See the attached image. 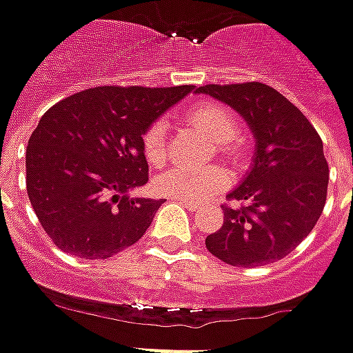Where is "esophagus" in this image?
<instances>
[{
	"mask_svg": "<svg viewBox=\"0 0 353 353\" xmlns=\"http://www.w3.org/2000/svg\"><path fill=\"white\" fill-rule=\"evenodd\" d=\"M176 201H181L185 207H188L189 211H197V209H201V205L199 203H193V201H185V199H176Z\"/></svg>",
	"mask_w": 353,
	"mask_h": 353,
	"instance_id": "1",
	"label": "esophagus"
}]
</instances>
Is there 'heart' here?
I'll return each instance as SVG.
<instances>
[{
  "label": "heart",
  "mask_w": 353,
  "mask_h": 353,
  "mask_svg": "<svg viewBox=\"0 0 353 353\" xmlns=\"http://www.w3.org/2000/svg\"><path fill=\"white\" fill-rule=\"evenodd\" d=\"M185 123L213 140L214 152L228 160H238L244 154V142L236 137L240 130L238 115L219 101H203L185 111ZM142 152L152 165H162L170 156L168 123L156 119L142 132ZM230 172L223 165L207 168H170L156 177L154 188L160 195L174 199H209L230 185Z\"/></svg>",
  "instance_id": "heart-1"
}]
</instances>
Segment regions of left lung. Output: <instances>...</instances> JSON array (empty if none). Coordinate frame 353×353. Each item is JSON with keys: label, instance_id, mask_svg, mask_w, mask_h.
Listing matches in <instances>:
<instances>
[{"label": "left lung", "instance_id": "8db88e82", "mask_svg": "<svg viewBox=\"0 0 353 353\" xmlns=\"http://www.w3.org/2000/svg\"><path fill=\"white\" fill-rule=\"evenodd\" d=\"M234 107L256 137L254 168L221 205L223 226L205 238L228 265L256 268L285 258L309 236L328 193V162L316 128L285 95L261 81L195 90Z\"/></svg>", "mask_w": 353, "mask_h": 353}]
</instances>
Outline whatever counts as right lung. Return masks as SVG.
Masks as SVG:
<instances>
[{
  "label": "right lung",
  "instance_id": "add662e5",
  "mask_svg": "<svg viewBox=\"0 0 353 353\" xmlns=\"http://www.w3.org/2000/svg\"><path fill=\"white\" fill-rule=\"evenodd\" d=\"M193 85H99L52 105L27 144V195L66 254L107 260L139 242L162 201L130 197L148 181L142 132Z\"/></svg>",
  "mask_w": 353,
  "mask_h": 353
}]
</instances>
